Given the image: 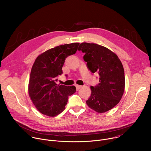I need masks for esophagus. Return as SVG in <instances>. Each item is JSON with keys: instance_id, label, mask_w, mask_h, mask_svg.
Returning a JSON list of instances; mask_svg holds the SVG:
<instances>
[{"instance_id": "obj_1", "label": "esophagus", "mask_w": 151, "mask_h": 151, "mask_svg": "<svg viewBox=\"0 0 151 151\" xmlns=\"http://www.w3.org/2000/svg\"><path fill=\"white\" fill-rule=\"evenodd\" d=\"M75 86H76V90H79L81 88H82V86H81V85H75Z\"/></svg>"}]
</instances>
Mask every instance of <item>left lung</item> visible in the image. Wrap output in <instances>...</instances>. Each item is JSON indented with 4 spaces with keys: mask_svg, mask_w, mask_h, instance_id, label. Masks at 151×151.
Instances as JSON below:
<instances>
[{
    "mask_svg": "<svg viewBox=\"0 0 151 151\" xmlns=\"http://www.w3.org/2000/svg\"><path fill=\"white\" fill-rule=\"evenodd\" d=\"M85 53L88 69L99 74V83L91 86V94L86 103L98 113L112 109L121 100L125 89L124 70L118 55L97 44L83 42L78 51Z\"/></svg>",
    "mask_w": 151,
    "mask_h": 151,
    "instance_id": "obj_1",
    "label": "left lung"
}]
</instances>
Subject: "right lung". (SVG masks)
<instances>
[{"mask_svg":"<svg viewBox=\"0 0 151 151\" xmlns=\"http://www.w3.org/2000/svg\"><path fill=\"white\" fill-rule=\"evenodd\" d=\"M79 43L55 47L40 54L36 58L30 72L29 95L39 112L50 117L61 113L68 97L76 92L75 86L56 83L57 77L63 73L66 58L75 54Z\"/></svg>","mask_w":151,"mask_h":151,"instance_id":"1","label":"right lung"}]
</instances>
